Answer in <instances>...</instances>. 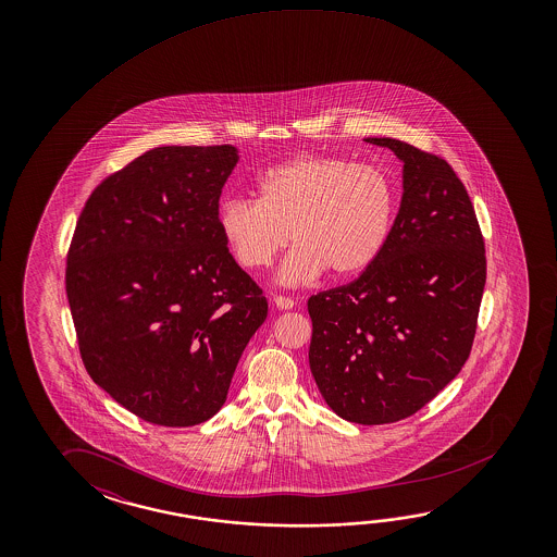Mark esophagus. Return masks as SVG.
I'll return each mask as SVG.
<instances>
[{
  "instance_id": "obj_1",
  "label": "esophagus",
  "mask_w": 557,
  "mask_h": 557,
  "mask_svg": "<svg viewBox=\"0 0 557 557\" xmlns=\"http://www.w3.org/2000/svg\"><path fill=\"white\" fill-rule=\"evenodd\" d=\"M272 301H274L277 309L282 310H292L293 307H295V301H293V299H289V297H282V295H275Z\"/></svg>"
}]
</instances>
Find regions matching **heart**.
<instances>
[{"instance_id":"obj_1","label":"heart","mask_w":557,"mask_h":557,"mask_svg":"<svg viewBox=\"0 0 557 557\" xmlns=\"http://www.w3.org/2000/svg\"><path fill=\"white\" fill-rule=\"evenodd\" d=\"M258 201L227 200L220 228L238 264L262 270L287 247L277 282L299 287L326 270L363 274L393 233L398 191L383 169L347 159L301 156L275 164L256 181Z\"/></svg>"}]
</instances>
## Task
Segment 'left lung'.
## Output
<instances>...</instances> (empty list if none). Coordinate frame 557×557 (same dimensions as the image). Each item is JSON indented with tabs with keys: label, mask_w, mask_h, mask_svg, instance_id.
Returning <instances> with one entry per match:
<instances>
[{
	"label": "left lung",
	"mask_w": 557,
	"mask_h": 557,
	"mask_svg": "<svg viewBox=\"0 0 557 557\" xmlns=\"http://www.w3.org/2000/svg\"><path fill=\"white\" fill-rule=\"evenodd\" d=\"M401 163L388 245L356 282L312 295L310 373L342 420L383 425L421 410L470 356L485 285L474 206L450 164L393 137Z\"/></svg>",
	"instance_id": "1"
}]
</instances>
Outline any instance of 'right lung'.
<instances>
[{
	"instance_id": "obj_1",
	"label": "right lung",
	"mask_w": 557,
	"mask_h": 557,
	"mask_svg": "<svg viewBox=\"0 0 557 557\" xmlns=\"http://www.w3.org/2000/svg\"><path fill=\"white\" fill-rule=\"evenodd\" d=\"M237 147L149 149L102 181L67 252L65 292L87 373L137 418H213L268 301L235 262L220 196Z\"/></svg>"
}]
</instances>
